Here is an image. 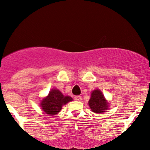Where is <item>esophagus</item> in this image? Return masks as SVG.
<instances>
[{
	"label": "esophagus",
	"instance_id": "1",
	"mask_svg": "<svg viewBox=\"0 0 150 150\" xmlns=\"http://www.w3.org/2000/svg\"><path fill=\"white\" fill-rule=\"evenodd\" d=\"M74 99H75V101H78V102H80V101L82 100V97L81 96H75L74 97Z\"/></svg>",
	"mask_w": 150,
	"mask_h": 150
}]
</instances>
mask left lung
<instances>
[{
    "label": "left lung",
    "mask_w": 150,
    "mask_h": 150,
    "mask_svg": "<svg viewBox=\"0 0 150 150\" xmlns=\"http://www.w3.org/2000/svg\"><path fill=\"white\" fill-rule=\"evenodd\" d=\"M88 104L92 112L96 113L104 112L108 107V103L104 99V95L98 89L92 91Z\"/></svg>",
    "instance_id": "8db88e82"
}]
</instances>
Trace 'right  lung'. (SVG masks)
Masks as SVG:
<instances>
[{
  "mask_svg": "<svg viewBox=\"0 0 150 150\" xmlns=\"http://www.w3.org/2000/svg\"><path fill=\"white\" fill-rule=\"evenodd\" d=\"M72 100L70 96H65L57 89H52L48 96L42 100L40 106L46 114L54 115L59 112L63 105Z\"/></svg>",
  "mask_w": 150,
  "mask_h": 150,
  "instance_id": "obj_1",
  "label": "right lung"
}]
</instances>
